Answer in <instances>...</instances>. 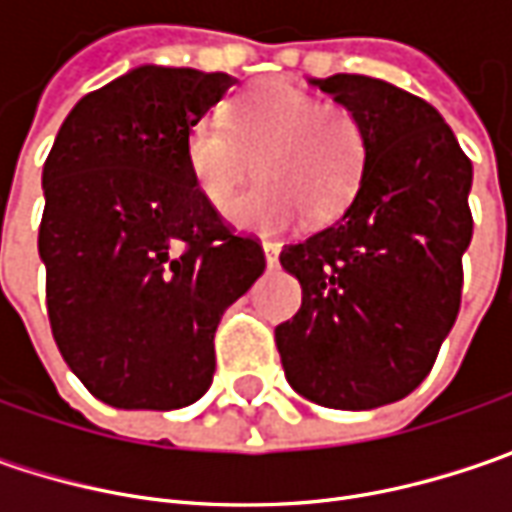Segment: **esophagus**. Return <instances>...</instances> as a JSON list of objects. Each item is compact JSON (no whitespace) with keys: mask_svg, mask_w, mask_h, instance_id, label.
Here are the masks:
<instances>
[{"mask_svg":"<svg viewBox=\"0 0 512 512\" xmlns=\"http://www.w3.org/2000/svg\"><path fill=\"white\" fill-rule=\"evenodd\" d=\"M262 250H265L267 267H276V262H279V253H282V245H279V242H262Z\"/></svg>","mask_w":512,"mask_h":512,"instance_id":"34e87169","label":"esophagus"}]
</instances>
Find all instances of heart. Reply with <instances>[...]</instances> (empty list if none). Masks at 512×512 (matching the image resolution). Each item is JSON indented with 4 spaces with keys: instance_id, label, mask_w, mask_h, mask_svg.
Segmentation results:
<instances>
[{
    "instance_id": "b5f03b06",
    "label": "heart",
    "mask_w": 512,
    "mask_h": 512,
    "mask_svg": "<svg viewBox=\"0 0 512 512\" xmlns=\"http://www.w3.org/2000/svg\"><path fill=\"white\" fill-rule=\"evenodd\" d=\"M185 153L193 182L219 210L256 162L262 182L230 205V222L276 233L302 213L313 225H327L350 207L364 179L367 130L350 108L267 79L227 108L225 122H193Z\"/></svg>"
}]
</instances>
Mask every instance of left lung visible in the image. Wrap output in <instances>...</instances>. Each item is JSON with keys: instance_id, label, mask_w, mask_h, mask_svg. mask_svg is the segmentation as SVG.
<instances>
[{"instance_id": "1", "label": "left lung", "mask_w": 512, "mask_h": 512, "mask_svg": "<svg viewBox=\"0 0 512 512\" xmlns=\"http://www.w3.org/2000/svg\"><path fill=\"white\" fill-rule=\"evenodd\" d=\"M310 85L359 113L367 165L342 216L282 250L302 307L276 347L296 393L370 410L424 382L459 316L473 165L442 113L407 90L359 73Z\"/></svg>"}]
</instances>
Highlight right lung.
Masks as SVG:
<instances>
[{"instance_id":"right-lung-1","label":"right lung","mask_w":512,"mask_h":512,"mask_svg":"<svg viewBox=\"0 0 512 512\" xmlns=\"http://www.w3.org/2000/svg\"><path fill=\"white\" fill-rule=\"evenodd\" d=\"M236 79L142 65L76 102L42 170L39 256L62 359L96 399L176 410L213 382V333L265 273L187 168V130Z\"/></svg>"}]
</instances>
